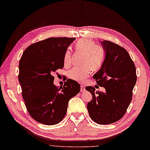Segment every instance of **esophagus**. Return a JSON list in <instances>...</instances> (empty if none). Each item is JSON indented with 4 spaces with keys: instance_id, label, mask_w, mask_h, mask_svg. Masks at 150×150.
Instances as JSON below:
<instances>
[{
    "instance_id": "1",
    "label": "esophagus",
    "mask_w": 150,
    "mask_h": 150,
    "mask_svg": "<svg viewBox=\"0 0 150 150\" xmlns=\"http://www.w3.org/2000/svg\"><path fill=\"white\" fill-rule=\"evenodd\" d=\"M85 91V87L83 85H81V92H84Z\"/></svg>"
}]
</instances>
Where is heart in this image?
<instances>
[{
	"label": "heart",
	"mask_w": 150,
	"mask_h": 150,
	"mask_svg": "<svg viewBox=\"0 0 150 150\" xmlns=\"http://www.w3.org/2000/svg\"><path fill=\"white\" fill-rule=\"evenodd\" d=\"M76 49L85 53L82 67H76L69 72L68 76L71 79L79 83L83 82L88 77L92 70H98L103 65L105 59V52L99 46L96 45L89 39L79 40L76 45ZM64 63L65 66H69L72 63L71 51L67 50L64 56Z\"/></svg>",
	"instance_id": "obj_1"
}]
</instances>
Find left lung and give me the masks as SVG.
<instances>
[{
    "mask_svg": "<svg viewBox=\"0 0 150 150\" xmlns=\"http://www.w3.org/2000/svg\"><path fill=\"white\" fill-rule=\"evenodd\" d=\"M101 43L105 57L93 78L105 91L96 92L92 86L85 88L92 95L87 104L90 118L98 124L107 125L118 121L125 114L132 100L137 75L134 62L125 49L106 40Z\"/></svg>",
    "mask_w": 150,
    "mask_h": 150,
    "instance_id": "1",
    "label": "left lung"
}]
</instances>
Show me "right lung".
Instances as JSON below:
<instances>
[{"label":"right lung","mask_w":150,"mask_h":150,"mask_svg":"<svg viewBox=\"0 0 150 150\" xmlns=\"http://www.w3.org/2000/svg\"><path fill=\"white\" fill-rule=\"evenodd\" d=\"M75 38H50L26 48L19 63L18 80L25 104L31 117L47 125L60 123L66 115L69 100L81 90L67 79L63 87L53 84V73L64 67V56Z\"/></svg>","instance_id":"1"}]
</instances>
